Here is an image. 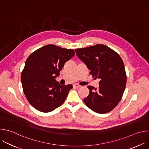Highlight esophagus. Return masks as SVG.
Segmentation results:
<instances>
[{"mask_svg":"<svg viewBox=\"0 0 149 149\" xmlns=\"http://www.w3.org/2000/svg\"><path fill=\"white\" fill-rule=\"evenodd\" d=\"M81 87V86H79V85H78V84H75L74 85V88H79V87Z\"/></svg>","mask_w":149,"mask_h":149,"instance_id":"esophagus-1","label":"esophagus"}]
</instances>
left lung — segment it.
I'll return each mask as SVG.
<instances>
[{
    "mask_svg": "<svg viewBox=\"0 0 149 149\" xmlns=\"http://www.w3.org/2000/svg\"><path fill=\"white\" fill-rule=\"evenodd\" d=\"M77 55L99 78V87L88 86L90 94L84 103L95 113H107L121 100L126 86L127 76L124 62L114 50L102 44L75 49Z\"/></svg>",
    "mask_w": 149,
    "mask_h": 149,
    "instance_id": "8db88e82",
    "label": "left lung"
}]
</instances>
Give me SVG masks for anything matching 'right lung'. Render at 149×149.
Segmentation results:
<instances>
[{
    "mask_svg": "<svg viewBox=\"0 0 149 149\" xmlns=\"http://www.w3.org/2000/svg\"><path fill=\"white\" fill-rule=\"evenodd\" d=\"M75 55L73 49L47 45L32 52L21 73L24 93L33 107L48 113L61 106L72 88L56 81L65 63Z\"/></svg>",
    "mask_w": 149,
    "mask_h": 149,
    "instance_id": "add662e5",
    "label": "right lung"
}]
</instances>
